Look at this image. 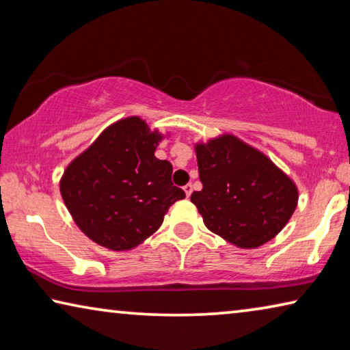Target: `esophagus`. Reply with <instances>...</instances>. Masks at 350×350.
<instances>
[{"label": "esophagus", "mask_w": 350, "mask_h": 350, "mask_svg": "<svg viewBox=\"0 0 350 350\" xmlns=\"http://www.w3.org/2000/svg\"><path fill=\"white\" fill-rule=\"evenodd\" d=\"M183 191H185V194H187V198H189L191 196V193H193V185L191 183H187L185 187H183Z\"/></svg>", "instance_id": "1"}]
</instances>
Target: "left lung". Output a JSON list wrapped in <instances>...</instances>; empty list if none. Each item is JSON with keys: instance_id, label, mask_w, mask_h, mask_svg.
I'll return each mask as SVG.
<instances>
[{"instance_id": "left-lung-1", "label": "left lung", "mask_w": 350, "mask_h": 350, "mask_svg": "<svg viewBox=\"0 0 350 350\" xmlns=\"http://www.w3.org/2000/svg\"><path fill=\"white\" fill-rule=\"evenodd\" d=\"M202 189L191 202L205 227L241 248H256L281 232L298 204L292 179L234 135L196 145Z\"/></svg>"}]
</instances>
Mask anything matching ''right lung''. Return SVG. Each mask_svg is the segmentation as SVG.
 <instances>
[{
	"label": "right lung",
	"mask_w": 350,
	"mask_h": 350,
	"mask_svg": "<svg viewBox=\"0 0 350 350\" xmlns=\"http://www.w3.org/2000/svg\"><path fill=\"white\" fill-rule=\"evenodd\" d=\"M162 134L139 117L106 128L70 162L60 182L75 224L98 245L122 252L142 244L163 222L183 189L171 182L173 165L154 151Z\"/></svg>",
	"instance_id": "1"
}]
</instances>
